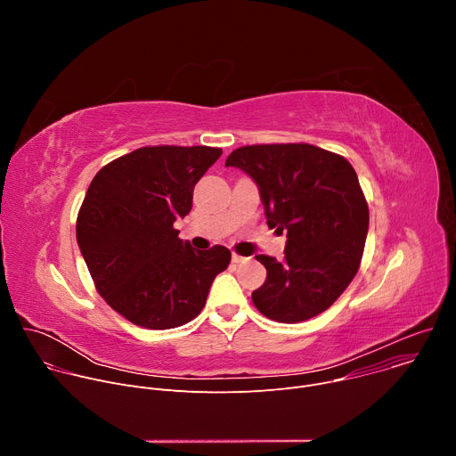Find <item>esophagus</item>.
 I'll return each mask as SVG.
<instances>
[{
  "label": "esophagus",
  "mask_w": 456,
  "mask_h": 456,
  "mask_svg": "<svg viewBox=\"0 0 456 456\" xmlns=\"http://www.w3.org/2000/svg\"><path fill=\"white\" fill-rule=\"evenodd\" d=\"M248 257H243V256H240V254H232V264H243V262H247Z\"/></svg>",
  "instance_id": "34e87169"
}]
</instances>
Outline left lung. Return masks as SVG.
<instances>
[{
  "instance_id": "1",
  "label": "left lung",
  "mask_w": 456,
  "mask_h": 456,
  "mask_svg": "<svg viewBox=\"0 0 456 456\" xmlns=\"http://www.w3.org/2000/svg\"><path fill=\"white\" fill-rule=\"evenodd\" d=\"M225 166L256 180L269 227L287 232L283 262L256 256L267 280L252 292L254 306L278 322H301L332 306L359 271L370 222L352 164L292 142L241 146Z\"/></svg>"
}]
</instances>
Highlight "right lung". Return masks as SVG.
I'll return each mask as SVG.
<instances>
[{
    "label": "right lung",
    "instance_id": "obj_1",
    "mask_svg": "<svg viewBox=\"0 0 456 456\" xmlns=\"http://www.w3.org/2000/svg\"><path fill=\"white\" fill-rule=\"evenodd\" d=\"M222 155L209 146H146L106 164L77 215V243L102 299L150 330L197 317L231 250H194L173 227L192 191Z\"/></svg>",
    "mask_w": 456,
    "mask_h": 456
}]
</instances>
